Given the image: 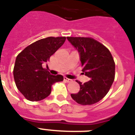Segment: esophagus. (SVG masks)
I'll use <instances>...</instances> for the list:
<instances>
[{
  "label": "esophagus",
  "instance_id": "1",
  "mask_svg": "<svg viewBox=\"0 0 135 135\" xmlns=\"http://www.w3.org/2000/svg\"><path fill=\"white\" fill-rule=\"evenodd\" d=\"M64 80H65L66 82H69V83H70V82H72V81H73V80H71V79H69V78H66V77H64Z\"/></svg>",
  "mask_w": 135,
  "mask_h": 135
}]
</instances>
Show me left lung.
<instances>
[{"instance_id": "8db88e82", "label": "left lung", "mask_w": 135, "mask_h": 135, "mask_svg": "<svg viewBox=\"0 0 135 135\" xmlns=\"http://www.w3.org/2000/svg\"><path fill=\"white\" fill-rule=\"evenodd\" d=\"M78 49L88 82H78L80 90L71 97L81 105H92L102 99L109 91L115 75V63L110 51L102 43L90 37H67Z\"/></svg>"}]
</instances>
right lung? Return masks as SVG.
Wrapping results in <instances>:
<instances>
[{
	"label": "right lung",
	"instance_id": "right-lung-1",
	"mask_svg": "<svg viewBox=\"0 0 135 135\" xmlns=\"http://www.w3.org/2000/svg\"><path fill=\"white\" fill-rule=\"evenodd\" d=\"M66 37H48L27 46L17 55L13 68V78L17 89L26 99L38 102L48 97L51 86L62 81L61 75H52L42 67L50 57L61 47Z\"/></svg>",
	"mask_w": 135,
	"mask_h": 135
}]
</instances>
